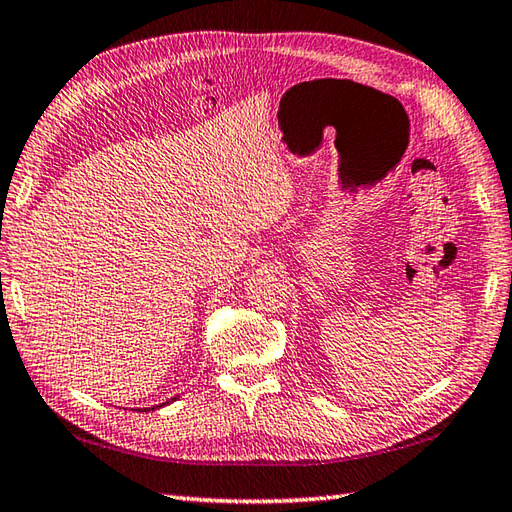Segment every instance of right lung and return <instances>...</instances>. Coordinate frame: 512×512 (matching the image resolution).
<instances>
[{"instance_id":"right-lung-1","label":"right lung","mask_w":512,"mask_h":512,"mask_svg":"<svg viewBox=\"0 0 512 512\" xmlns=\"http://www.w3.org/2000/svg\"><path fill=\"white\" fill-rule=\"evenodd\" d=\"M166 404H168V402H166Z\"/></svg>"}]
</instances>
